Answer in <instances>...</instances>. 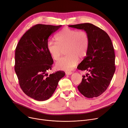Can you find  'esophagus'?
Instances as JSON below:
<instances>
[{"instance_id": "esophagus-1", "label": "esophagus", "mask_w": 128, "mask_h": 128, "mask_svg": "<svg viewBox=\"0 0 128 128\" xmlns=\"http://www.w3.org/2000/svg\"><path fill=\"white\" fill-rule=\"evenodd\" d=\"M65 74H66V75H70L72 74V72H71L66 71V72H65Z\"/></svg>"}]
</instances>
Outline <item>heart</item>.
<instances>
[{"mask_svg":"<svg viewBox=\"0 0 128 128\" xmlns=\"http://www.w3.org/2000/svg\"><path fill=\"white\" fill-rule=\"evenodd\" d=\"M57 42L49 40L46 44L48 52L53 60H58L66 49L68 54L56 63L58 70L69 71L77 65L79 58L86 55L89 44V37L86 31L65 28L56 36Z\"/></svg>","mask_w":128,"mask_h":128,"instance_id":"heart-1","label":"heart"}]
</instances>
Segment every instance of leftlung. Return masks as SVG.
I'll list each match as a JSON object with an SVG mask.
<instances>
[{
  "instance_id": "obj_1",
  "label": "left lung",
  "mask_w": 128,
  "mask_h": 128,
  "mask_svg": "<svg viewBox=\"0 0 128 128\" xmlns=\"http://www.w3.org/2000/svg\"><path fill=\"white\" fill-rule=\"evenodd\" d=\"M88 34L89 44L86 55L77 68L88 71L82 76L78 89L88 98L98 97L104 92L115 73V55L112 40L107 34L91 23L69 25Z\"/></svg>"
}]
</instances>
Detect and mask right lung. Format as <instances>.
I'll return each mask as SVG.
<instances>
[{"instance_id":"right-lung-1","label":"right lung","mask_w":128,"mask_h":128,"mask_svg":"<svg viewBox=\"0 0 128 128\" xmlns=\"http://www.w3.org/2000/svg\"><path fill=\"white\" fill-rule=\"evenodd\" d=\"M61 26H34L20 39L16 49L14 69L20 86L27 96L39 101L51 97L65 75L61 70L49 76L46 74L53 63L46 48L48 38Z\"/></svg>"}]
</instances>
